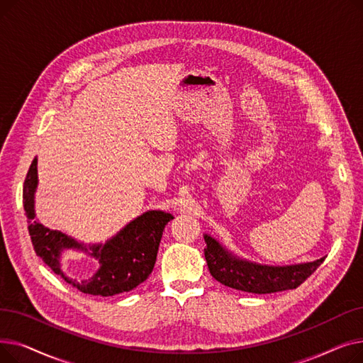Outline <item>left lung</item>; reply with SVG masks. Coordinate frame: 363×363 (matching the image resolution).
<instances>
[{
	"label": "left lung",
	"instance_id": "obj_1",
	"mask_svg": "<svg viewBox=\"0 0 363 363\" xmlns=\"http://www.w3.org/2000/svg\"><path fill=\"white\" fill-rule=\"evenodd\" d=\"M204 241L207 244L204 257L212 277L226 287L245 293L269 294L297 289L325 260L320 257L315 262L291 266H266L233 256L212 237L204 235Z\"/></svg>",
	"mask_w": 363,
	"mask_h": 363
}]
</instances>
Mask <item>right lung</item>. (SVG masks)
Returning <instances> with one entry per match:
<instances>
[{
  "instance_id": "obj_1",
  "label": "right lung",
  "mask_w": 363,
  "mask_h": 363,
  "mask_svg": "<svg viewBox=\"0 0 363 363\" xmlns=\"http://www.w3.org/2000/svg\"><path fill=\"white\" fill-rule=\"evenodd\" d=\"M38 185L36 157L32 160L23 184V206L28 216V230L32 240L33 250L51 271L65 278L72 287L91 296H114L128 293L144 282L155 268L159 244L164 226L170 219V213L150 211L132 220L123 230L107 241L104 245H91V256L97 257L100 269L88 281H76L67 278L60 269V253L63 249H82L86 247L76 242L73 238L51 231L35 220L33 194Z\"/></svg>"
}]
</instances>
